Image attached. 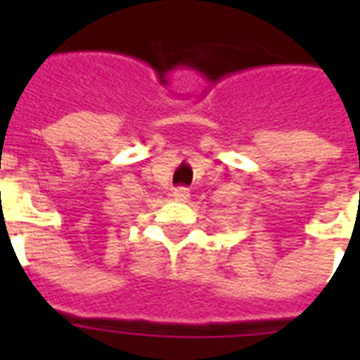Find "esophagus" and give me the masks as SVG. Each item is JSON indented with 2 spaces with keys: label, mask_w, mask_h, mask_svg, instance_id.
I'll return each instance as SVG.
<instances>
[{
  "label": "esophagus",
  "mask_w": 360,
  "mask_h": 360,
  "mask_svg": "<svg viewBox=\"0 0 360 360\" xmlns=\"http://www.w3.org/2000/svg\"><path fill=\"white\" fill-rule=\"evenodd\" d=\"M172 196H174V200H177V202H186V200L191 198V191L185 188V186H179V188H175V191L172 192Z\"/></svg>",
  "instance_id": "1"
}]
</instances>
